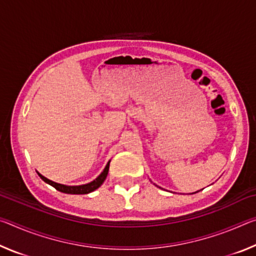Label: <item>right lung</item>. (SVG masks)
I'll list each match as a JSON object with an SVG mask.
<instances>
[{
  "label": "right lung",
  "instance_id": "1",
  "mask_svg": "<svg viewBox=\"0 0 256 256\" xmlns=\"http://www.w3.org/2000/svg\"><path fill=\"white\" fill-rule=\"evenodd\" d=\"M108 170H110V162H108V164H106V167H105V170H104V172L97 177L96 180H92V183H88V184H84V185H79V186L62 185V184L55 183V182H53V180H50L48 178H46V177L40 175V172H37V174L40 175V178L44 180L45 183L52 185L54 188L60 190V192L66 193V194H88L90 192H92V190H97L99 186H100L104 183V180H105L106 177H107Z\"/></svg>",
  "mask_w": 256,
  "mask_h": 256
}]
</instances>
